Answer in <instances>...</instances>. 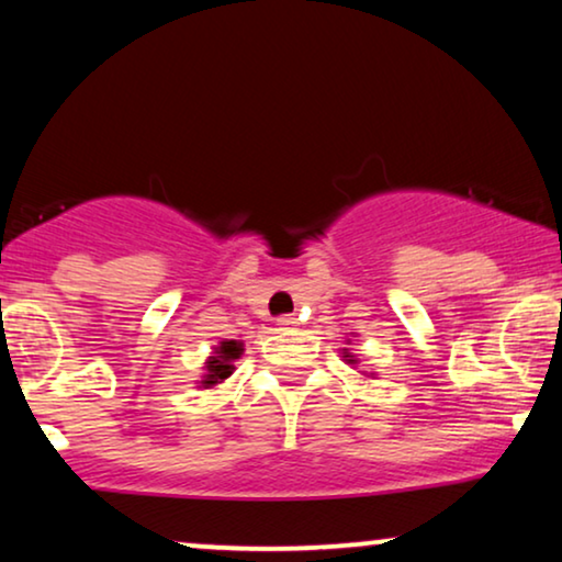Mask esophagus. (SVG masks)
Here are the masks:
<instances>
[{"label": "esophagus", "instance_id": "obj_1", "mask_svg": "<svg viewBox=\"0 0 562 562\" xmlns=\"http://www.w3.org/2000/svg\"><path fill=\"white\" fill-rule=\"evenodd\" d=\"M276 325H279V329H294L299 325V319L291 317V314H283V317L276 319Z\"/></svg>", "mask_w": 562, "mask_h": 562}]
</instances>
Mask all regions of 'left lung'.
I'll return each mask as SVG.
<instances>
[{"label":"left lung","instance_id":"left-lung-1","mask_svg":"<svg viewBox=\"0 0 562 562\" xmlns=\"http://www.w3.org/2000/svg\"><path fill=\"white\" fill-rule=\"evenodd\" d=\"M348 345H350V340H348ZM342 360L348 366H358V358L352 356V352L348 350V348H342ZM360 375H366V379H375V373H366V371H360Z\"/></svg>","mask_w":562,"mask_h":562}]
</instances>
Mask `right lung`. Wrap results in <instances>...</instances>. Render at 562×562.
<instances>
[{
    "label": "right lung",
    "instance_id": "1",
    "mask_svg": "<svg viewBox=\"0 0 562 562\" xmlns=\"http://www.w3.org/2000/svg\"><path fill=\"white\" fill-rule=\"evenodd\" d=\"M243 342L240 340H222L220 345H214L210 358L204 360V373L199 389H214L220 383H225L229 375L235 371V360L243 356Z\"/></svg>",
    "mask_w": 562,
    "mask_h": 562
}]
</instances>
